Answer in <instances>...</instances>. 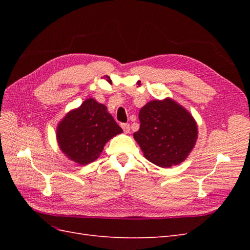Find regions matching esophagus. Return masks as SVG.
<instances>
[{
	"label": "esophagus",
	"instance_id": "esophagus-1",
	"mask_svg": "<svg viewBox=\"0 0 250 250\" xmlns=\"http://www.w3.org/2000/svg\"><path fill=\"white\" fill-rule=\"evenodd\" d=\"M121 126H122V129L124 130L125 133H128V132L130 131V125H129V124L123 123V124H121Z\"/></svg>",
	"mask_w": 250,
	"mask_h": 250
}]
</instances>
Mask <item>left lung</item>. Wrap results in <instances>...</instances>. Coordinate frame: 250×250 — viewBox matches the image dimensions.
<instances>
[{
  "instance_id": "1",
  "label": "left lung",
  "mask_w": 250,
  "mask_h": 250,
  "mask_svg": "<svg viewBox=\"0 0 250 250\" xmlns=\"http://www.w3.org/2000/svg\"><path fill=\"white\" fill-rule=\"evenodd\" d=\"M140 129L133 133L147 160L162 168L184 162L197 140V124L172 99L153 100L139 113Z\"/></svg>"
}]
</instances>
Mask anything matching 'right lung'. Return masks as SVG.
<instances>
[{"instance_id": "right-lung-1", "label": "right lung", "mask_w": 250, "mask_h": 250, "mask_svg": "<svg viewBox=\"0 0 250 250\" xmlns=\"http://www.w3.org/2000/svg\"><path fill=\"white\" fill-rule=\"evenodd\" d=\"M123 132L105 105L87 99L70 111L57 127V141L62 152L80 165L96 161L104 145Z\"/></svg>"}]
</instances>
